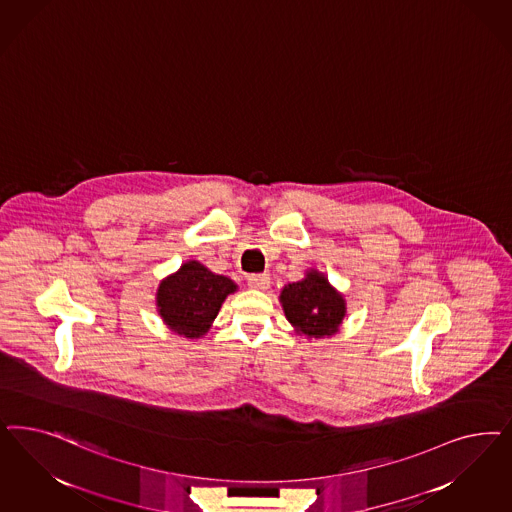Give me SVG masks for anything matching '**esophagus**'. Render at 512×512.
Instances as JSON below:
<instances>
[{"mask_svg": "<svg viewBox=\"0 0 512 512\" xmlns=\"http://www.w3.org/2000/svg\"><path fill=\"white\" fill-rule=\"evenodd\" d=\"M269 284H271V279L265 273H258V275H250L248 277V286L254 288V290H267Z\"/></svg>", "mask_w": 512, "mask_h": 512, "instance_id": "34e87169", "label": "esophagus"}]
</instances>
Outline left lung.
Listing matches in <instances>:
<instances>
[{
    "mask_svg": "<svg viewBox=\"0 0 512 512\" xmlns=\"http://www.w3.org/2000/svg\"><path fill=\"white\" fill-rule=\"evenodd\" d=\"M281 303L290 324L307 337L335 333L345 316V299L316 271H311L303 281L284 286Z\"/></svg>",
    "mask_w": 512,
    "mask_h": 512,
    "instance_id": "obj_1",
    "label": "left lung"
}]
</instances>
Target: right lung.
Wrapping results in <instances>:
<instances>
[{
  "label": "right lung",
  "mask_w": 512,
  "mask_h": 512,
  "mask_svg": "<svg viewBox=\"0 0 512 512\" xmlns=\"http://www.w3.org/2000/svg\"><path fill=\"white\" fill-rule=\"evenodd\" d=\"M237 286L199 262H188L158 288V309L165 324L184 337L205 335L222 301Z\"/></svg>",
  "instance_id": "1"
}]
</instances>
